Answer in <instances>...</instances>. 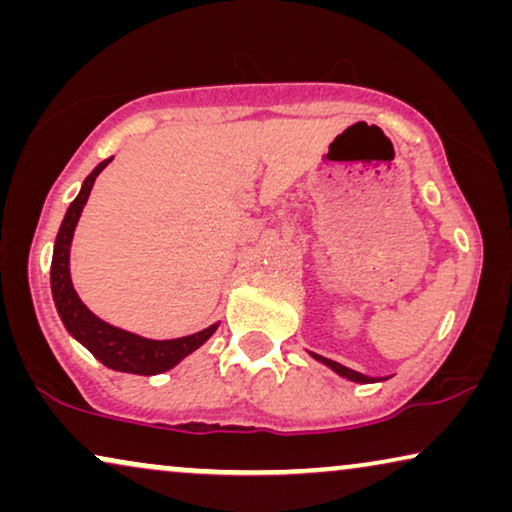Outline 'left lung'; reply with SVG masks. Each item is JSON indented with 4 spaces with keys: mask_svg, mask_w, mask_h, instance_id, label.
<instances>
[{
    "mask_svg": "<svg viewBox=\"0 0 512 512\" xmlns=\"http://www.w3.org/2000/svg\"><path fill=\"white\" fill-rule=\"evenodd\" d=\"M314 359L317 361H321V363H326L328 368L331 370H335V373H338L340 377H347V380H352V382H361V384H368V382H377V377H368V375H361V373H356V370H352V368H347V366H342V363H338V361H331V359H324V356H319V354H312Z\"/></svg>",
    "mask_w": 512,
    "mask_h": 512,
    "instance_id": "obj_1",
    "label": "left lung"
}]
</instances>
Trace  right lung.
Segmentation results:
<instances>
[{
    "label": "right lung",
    "mask_w": 512,
    "mask_h": 512,
    "mask_svg": "<svg viewBox=\"0 0 512 512\" xmlns=\"http://www.w3.org/2000/svg\"><path fill=\"white\" fill-rule=\"evenodd\" d=\"M111 163V158L102 160L93 172L83 181L79 195H76L72 205H69L62 226L55 237L53 249V263H51V291L55 300V310H58L62 324L95 356L97 361L118 373H132V375H158L177 366L181 359L195 352L200 345L212 338L219 324H212L205 331L184 335V338L174 340H149L142 335L128 333L123 328H116L95 317L81 298L76 296L72 277H69V247H72L74 228L79 223V216L86 207L90 188L95 184V177L104 167Z\"/></svg>",
    "instance_id": "1"
}]
</instances>
